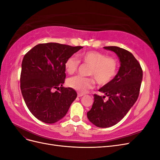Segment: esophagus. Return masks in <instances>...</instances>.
Segmentation results:
<instances>
[{
	"instance_id": "34e87169",
	"label": "esophagus",
	"mask_w": 160,
	"mask_h": 160,
	"mask_svg": "<svg viewBox=\"0 0 160 160\" xmlns=\"http://www.w3.org/2000/svg\"><path fill=\"white\" fill-rule=\"evenodd\" d=\"M83 95H84V94H83V93H77V96H78L79 98H80V97L83 96Z\"/></svg>"
}]
</instances>
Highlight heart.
Instances as JSON below:
<instances>
[{
	"instance_id": "heart-1",
	"label": "heart",
	"mask_w": 160,
	"mask_h": 160,
	"mask_svg": "<svg viewBox=\"0 0 160 160\" xmlns=\"http://www.w3.org/2000/svg\"><path fill=\"white\" fill-rule=\"evenodd\" d=\"M80 61L91 66L89 75L94 77L97 83L103 86L109 83L117 75L118 61L113 57H108L102 52L89 51L81 53ZM80 61L73 56L66 59L64 67L69 74H73L79 66ZM67 85L69 88L82 93H87L94 87L93 78H86L81 76H75L69 79Z\"/></svg>"
}]
</instances>
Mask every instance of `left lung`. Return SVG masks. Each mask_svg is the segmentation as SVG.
<instances>
[{"label":"left lung","mask_w":160,"mask_h":160,"mask_svg":"<svg viewBox=\"0 0 160 160\" xmlns=\"http://www.w3.org/2000/svg\"><path fill=\"white\" fill-rule=\"evenodd\" d=\"M115 52L119 58L121 66L115 78L99 91L105 96L94 94V102L87 115L97 127L113 126L122 120L137 101L141 88L143 71L132 53L115 46L104 47ZM108 96L107 102L104 98Z\"/></svg>","instance_id":"8db88e82"}]
</instances>
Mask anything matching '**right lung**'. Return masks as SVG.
Returning <instances> with one entry per match:
<instances>
[{
    "label": "right lung",
    "mask_w": 160,
    "mask_h": 160,
    "mask_svg": "<svg viewBox=\"0 0 160 160\" xmlns=\"http://www.w3.org/2000/svg\"><path fill=\"white\" fill-rule=\"evenodd\" d=\"M82 48L57 42L41 43L24 56L21 93L28 109L38 120L46 123L58 122L76 99L73 89L62 87L66 77L64 64L67 58Z\"/></svg>",
    "instance_id": "obj_1"
}]
</instances>
